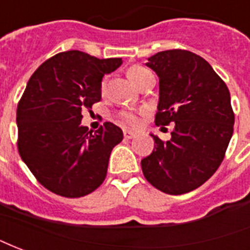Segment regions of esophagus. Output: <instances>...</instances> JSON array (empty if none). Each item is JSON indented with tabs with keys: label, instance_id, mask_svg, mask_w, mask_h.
Segmentation results:
<instances>
[{
	"label": "esophagus",
	"instance_id": "esophagus-1",
	"mask_svg": "<svg viewBox=\"0 0 250 250\" xmlns=\"http://www.w3.org/2000/svg\"><path fill=\"white\" fill-rule=\"evenodd\" d=\"M124 137L126 138V140H132L136 137V133L132 132V130H124Z\"/></svg>",
	"mask_w": 250,
	"mask_h": 250
}]
</instances>
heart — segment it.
<instances>
[{"instance_id":"b5f03b06","label":"heart","mask_w":250,"mask_h":250,"mask_svg":"<svg viewBox=\"0 0 250 250\" xmlns=\"http://www.w3.org/2000/svg\"><path fill=\"white\" fill-rule=\"evenodd\" d=\"M149 69H146L145 67H142V65H132V67H129L126 71L127 78L130 79V82L133 84H138V83L142 80L144 78H146L147 75H150ZM105 88V82H103L101 84V89H104ZM120 118H121V123L124 125H126V126H137L138 123H140V118L137 116L136 113H133V112H123V113L120 114Z\"/></svg>"}]
</instances>
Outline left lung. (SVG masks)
<instances>
[{
  "mask_svg": "<svg viewBox=\"0 0 250 250\" xmlns=\"http://www.w3.org/2000/svg\"><path fill=\"white\" fill-rule=\"evenodd\" d=\"M159 78L157 125L175 123L171 138H154L141 161L146 181L162 192L182 195L208 181L224 159L234 114L225 83L202 56L167 50L147 58Z\"/></svg>",
  "mask_w": 250,
  "mask_h": 250,
  "instance_id": "8db88e82",
  "label": "left lung"
}]
</instances>
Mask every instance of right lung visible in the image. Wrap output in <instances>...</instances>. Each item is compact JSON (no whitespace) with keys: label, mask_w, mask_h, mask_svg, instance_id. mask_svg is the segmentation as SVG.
<instances>
[{"label":"right lung","mask_w":250,"mask_h":250,"mask_svg":"<svg viewBox=\"0 0 250 250\" xmlns=\"http://www.w3.org/2000/svg\"><path fill=\"white\" fill-rule=\"evenodd\" d=\"M123 64L71 50L50 58L30 78L17 108L18 151L42 186L64 198L91 194L104 182L123 130L105 123L96 132L82 112L101 100V80Z\"/></svg>","instance_id":"add662e5"}]
</instances>
